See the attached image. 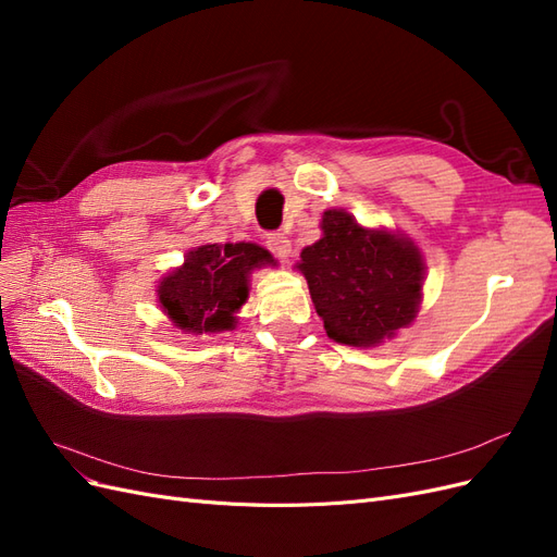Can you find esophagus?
Listing matches in <instances>:
<instances>
[{"label":"esophagus","instance_id":"obj_1","mask_svg":"<svg viewBox=\"0 0 557 557\" xmlns=\"http://www.w3.org/2000/svg\"><path fill=\"white\" fill-rule=\"evenodd\" d=\"M267 248L274 252L276 258H281L283 262L290 258V239L285 237V234H281V232H272V234H267Z\"/></svg>","mask_w":557,"mask_h":557}]
</instances>
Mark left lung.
<instances>
[{"label":"left lung","mask_w":557,"mask_h":557,"mask_svg":"<svg viewBox=\"0 0 557 557\" xmlns=\"http://www.w3.org/2000/svg\"><path fill=\"white\" fill-rule=\"evenodd\" d=\"M320 230L323 237L301 250L297 269L330 339L369 348L407 327L423 297L418 246L395 232L367 230L342 209L325 211Z\"/></svg>","instance_id":"left-lung-1"}]
</instances>
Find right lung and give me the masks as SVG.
Returning <instances> with one entry per match:
<instances>
[{
    "label": "right lung",
    "mask_w": 557,
    "mask_h": 557,
    "mask_svg": "<svg viewBox=\"0 0 557 557\" xmlns=\"http://www.w3.org/2000/svg\"><path fill=\"white\" fill-rule=\"evenodd\" d=\"M274 264L258 244H207L193 248L185 262L158 285V301L185 334L234 330L237 311L248 299L252 269Z\"/></svg>",
    "instance_id": "add662e5"
}]
</instances>
